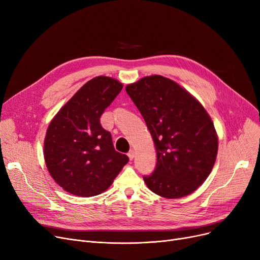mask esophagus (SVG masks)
Masks as SVG:
<instances>
[{
	"label": "esophagus",
	"mask_w": 260,
	"mask_h": 260,
	"mask_svg": "<svg viewBox=\"0 0 260 260\" xmlns=\"http://www.w3.org/2000/svg\"><path fill=\"white\" fill-rule=\"evenodd\" d=\"M127 156H128L129 160H133L134 157H135V151H133V149H131V151L127 153Z\"/></svg>",
	"instance_id": "1"
}]
</instances>
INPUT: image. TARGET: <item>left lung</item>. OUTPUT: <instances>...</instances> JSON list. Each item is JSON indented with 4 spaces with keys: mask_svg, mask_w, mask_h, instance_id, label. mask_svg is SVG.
Returning a JSON list of instances; mask_svg holds the SVG:
<instances>
[{
    "mask_svg": "<svg viewBox=\"0 0 260 260\" xmlns=\"http://www.w3.org/2000/svg\"><path fill=\"white\" fill-rule=\"evenodd\" d=\"M125 90L156 147V168L143 176L147 187L169 199L192 194L216 161L218 138L209 114L188 91L162 76L144 77Z\"/></svg>",
    "mask_w": 260,
    "mask_h": 260,
    "instance_id": "1",
    "label": "left lung"
}]
</instances>
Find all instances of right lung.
Wrapping results in <instances>:
<instances>
[{
  "label": "right lung",
  "mask_w": 260,
  "mask_h": 260,
  "mask_svg": "<svg viewBox=\"0 0 260 260\" xmlns=\"http://www.w3.org/2000/svg\"><path fill=\"white\" fill-rule=\"evenodd\" d=\"M119 81L95 77L82 86L51 120L44 141L50 176L76 196L99 195L113 183L128 157L117 152L100 117L121 91Z\"/></svg>",
  "instance_id": "1"
}]
</instances>
